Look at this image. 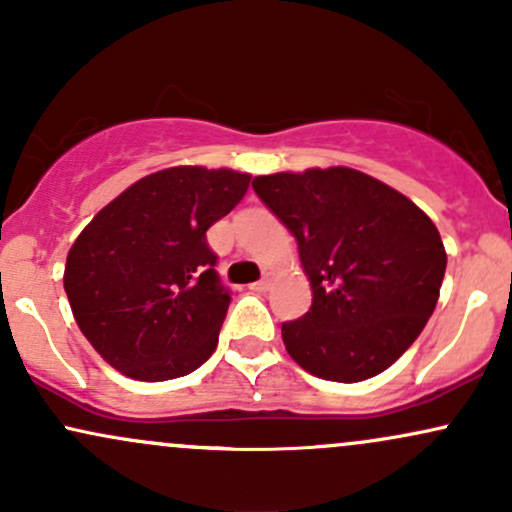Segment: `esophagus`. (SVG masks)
Masks as SVG:
<instances>
[{
    "label": "esophagus",
    "instance_id": "esophagus-1",
    "mask_svg": "<svg viewBox=\"0 0 512 512\" xmlns=\"http://www.w3.org/2000/svg\"><path fill=\"white\" fill-rule=\"evenodd\" d=\"M269 286H272V274H264L260 281H255V284L250 286V289H252V291H267Z\"/></svg>",
    "mask_w": 512,
    "mask_h": 512
}]
</instances>
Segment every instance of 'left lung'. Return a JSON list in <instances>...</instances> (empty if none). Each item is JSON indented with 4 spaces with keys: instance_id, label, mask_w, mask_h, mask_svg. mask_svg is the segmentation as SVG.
I'll use <instances>...</instances> for the list:
<instances>
[{
    "instance_id": "left-lung-1",
    "label": "left lung",
    "mask_w": 512,
    "mask_h": 512,
    "mask_svg": "<svg viewBox=\"0 0 512 512\" xmlns=\"http://www.w3.org/2000/svg\"><path fill=\"white\" fill-rule=\"evenodd\" d=\"M252 187L296 238L313 289L308 313L281 325L289 356L332 383L390 368L436 310L448 264L436 223L354 168L260 175Z\"/></svg>"
}]
</instances>
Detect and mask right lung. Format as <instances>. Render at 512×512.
Segmentation results:
<instances>
[{
	"label": "right lung",
	"instance_id": "right-lung-1",
	"mask_svg": "<svg viewBox=\"0 0 512 512\" xmlns=\"http://www.w3.org/2000/svg\"><path fill=\"white\" fill-rule=\"evenodd\" d=\"M250 178L231 168L158 170L74 240L64 267L74 320L122 375L161 383L214 354L231 293L214 269L207 231L245 197Z\"/></svg>",
	"mask_w": 512,
	"mask_h": 512
}]
</instances>
